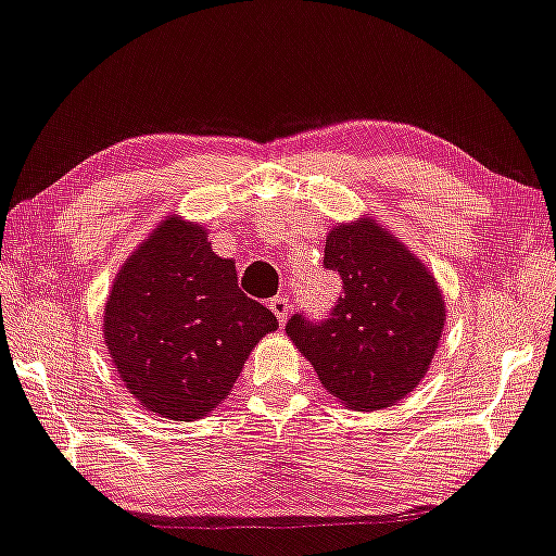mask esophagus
Listing matches in <instances>:
<instances>
[{
    "label": "esophagus",
    "mask_w": 556,
    "mask_h": 556,
    "mask_svg": "<svg viewBox=\"0 0 556 556\" xmlns=\"http://www.w3.org/2000/svg\"><path fill=\"white\" fill-rule=\"evenodd\" d=\"M270 312L276 314V319L280 321V324H286L288 321V314H290V300L286 298V295H278V298H274L270 300Z\"/></svg>",
    "instance_id": "obj_1"
}]
</instances>
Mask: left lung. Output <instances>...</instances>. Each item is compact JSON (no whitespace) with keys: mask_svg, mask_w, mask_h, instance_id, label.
Returning a JSON list of instances; mask_svg holds the SVG:
<instances>
[{"mask_svg":"<svg viewBox=\"0 0 556 556\" xmlns=\"http://www.w3.org/2000/svg\"><path fill=\"white\" fill-rule=\"evenodd\" d=\"M324 268L341 276V298L329 319L292 314L286 324L290 341L349 408L375 412L404 400L424 380L441 343V286L370 217L331 229Z\"/></svg>","mask_w":556,"mask_h":556,"instance_id":"obj_1","label":"left lung"}]
</instances>
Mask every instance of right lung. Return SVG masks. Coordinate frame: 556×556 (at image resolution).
<instances>
[{
  "label": "right lung",
  "mask_w": 556,
  "mask_h": 556,
  "mask_svg": "<svg viewBox=\"0 0 556 556\" xmlns=\"http://www.w3.org/2000/svg\"><path fill=\"white\" fill-rule=\"evenodd\" d=\"M276 314L237 286L207 229L162 219L115 276L103 339L125 390L148 412L191 421L225 402Z\"/></svg>",
  "instance_id": "1"
}]
</instances>
